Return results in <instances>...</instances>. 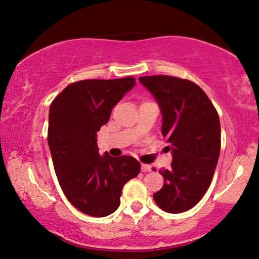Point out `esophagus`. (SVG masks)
Listing matches in <instances>:
<instances>
[{"label": "esophagus", "mask_w": 259, "mask_h": 259, "mask_svg": "<svg viewBox=\"0 0 259 259\" xmlns=\"http://www.w3.org/2000/svg\"><path fill=\"white\" fill-rule=\"evenodd\" d=\"M142 171L150 172V171H152V166L150 164H142Z\"/></svg>", "instance_id": "1"}]
</instances>
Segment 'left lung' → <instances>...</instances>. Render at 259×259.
<instances>
[{
	"mask_svg": "<svg viewBox=\"0 0 259 259\" xmlns=\"http://www.w3.org/2000/svg\"><path fill=\"white\" fill-rule=\"evenodd\" d=\"M162 114V135L171 151V168L162 169L164 184L153 194L170 213L187 211L211 184L221 152V123L216 108L201 88L169 75L139 77Z\"/></svg>",
	"mask_w": 259,
	"mask_h": 259,
	"instance_id": "8db88e82",
	"label": "left lung"
}]
</instances>
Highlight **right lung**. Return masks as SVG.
Listing matches in <instances>:
<instances>
[{
  "instance_id": "add662e5",
  "label": "right lung",
  "mask_w": 259,
  "mask_h": 259,
  "mask_svg": "<svg viewBox=\"0 0 259 259\" xmlns=\"http://www.w3.org/2000/svg\"><path fill=\"white\" fill-rule=\"evenodd\" d=\"M135 84L133 76L83 80L67 85L51 103L48 144L57 178L69 202L89 216L115 211L124 184L140 171L135 157L100 155L97 146V133Z\"/></svg>"
}]
</instances>
